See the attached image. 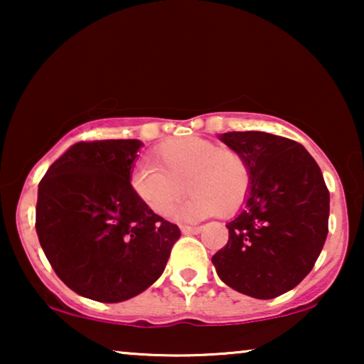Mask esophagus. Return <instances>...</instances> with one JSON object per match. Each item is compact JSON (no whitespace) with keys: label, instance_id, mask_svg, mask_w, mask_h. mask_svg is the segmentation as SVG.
Returning <instances> with one entry per match:
<instances>
[{"label":"esophagus","instance_id":"1","mask_svg":"<svg viewBox=\"0 0 364 364\" xmlns=\"http://www.w3.org/2000/svg\"><path fill=\"white\" fill-rule=\"evenodd\" d=\"M202 228L200 227H188V225H183L182 227V233H186V235H193V233H200Z\"/></svg>","mask_w":364,"mask_h":364}]
</instances>
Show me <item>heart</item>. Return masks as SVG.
Wrapping results in <instances>:
<instances>
[{
  "instance_id": "heart-1",
  "label": "heart",
  "mask_w": 364,
  "mask_h": 364,
  "mask_svg": "<svg viewBox=\"0 0 364 364\" xmlns=\"http://www.w3.org/2000/svg\"><path fill=\"white\" fill-rule=\"evenodd\" d=\"M152 159L132 168L129 183L139 200L161 217L171 215L186 188L191 197L176 212L178 220L215 213L230 217L250 196L252 166L232 147H218L198 136H176L159 144Z\"/></svg>"
}]
</instances>
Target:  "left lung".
Listing matches in <instances>:
<instances>
[{
    "label": "left lung",
    "instance_id": "1",
    "mask_svg": "<svg viewBox=\"0 0 364 364\" xmlns=\"http://www.w3.org/2000/svg\"><path fill=\"white\" fill-rule=\"evenodd\" d=\"M218 137L247 157L253 186L212 263L233 290L270 300L295 288L320 257L330 192L315 159L291 139L258 131Z\"/></svg>",
    "mask_w": 364,
    "mask_h": 364
}]
</instances>
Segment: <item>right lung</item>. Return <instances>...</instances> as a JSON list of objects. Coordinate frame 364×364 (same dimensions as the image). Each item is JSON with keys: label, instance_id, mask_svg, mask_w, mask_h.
Here are the masks:
<instances>
[{"label": "right lung", "instance_id": "right-lung-1", "mask_svg": "<svg viewBox=\"0 0 364 364\" xmlns=\"http://www.w3.org/2000/svg\"><path fill=\"white\" fill-rule=\"evenodd\" d=\"M137 139L77 142L38 187L36 232L56 275L77 295L119 303L147 290L181 237L132 192Z\"/></svg>", "mask_w": 364, "mask_h": 364}]
</instances>
